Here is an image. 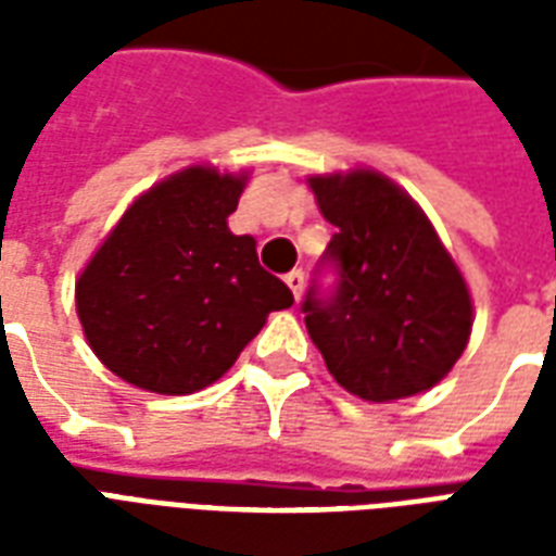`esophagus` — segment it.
<instances>
[{
	"label": "esophagus",
	"mask_w": 556,
	"mask_h": 556,
	"mask_svg": "<svg viewBox=\"0 0 556 556\" xmlns=\"http://www.w3.org/2000/svg\"><path fill=\"white\" fill-rule=\"evenodd\" d=\"M286 282H289L291 294H294V298L301 301L303 286H306V277H303V270H291V274H286Z\"/></svg>",
	"instance_id": "esophagus-1"
}]
</instances>
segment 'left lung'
<instances>
[{
	"mask_svg": "<svg viewBox=\"0 0 556 556\" xmlns=\"http://www.w3.org/2000/svg\"><path fill=\"white\" fill-rule=\"evenodd\" d=\"M337 235L321 267L330 294L309 286L303 321L327 369L354 396H417L462 357L473 303L453 255L402 187L372 169L309 178Z\"/></svg>",
	"mask_w": 556,
	"mask_h": 556,
	"instance_id": "8db88e82",
	"label": "left lung"
}]
</instances>
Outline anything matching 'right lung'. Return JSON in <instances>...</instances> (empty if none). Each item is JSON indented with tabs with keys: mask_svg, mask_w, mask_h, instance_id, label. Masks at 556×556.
Wrapping results in <instances>:
<instances>
[{
	"mask_svg": "<svg viewBox=\"0 0 556 556\" xmlns=\"http://www.w3.org/2000/svg\"><path fill=\"white\" fill-rule=\"evenodd\" d=\"M243 175L190 166L127 207L77 279V315L101 363L148 393L187 396L229 372L289 286L231 235Z\"/></svg>",
	"mask_w": 556,
	"mask_h": 556,
	"instance_id": "obj_1",
	"label": "right lung"
}]
</instances>
